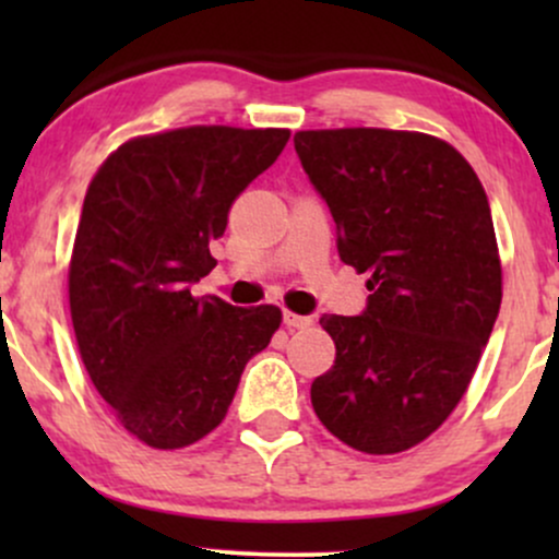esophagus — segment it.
<instances>
[{
    "label": "esophagus",
    "mask_w": 559,
    "mask_h": 559,
    "mask_svg": "<svg viewBox=\"0 0 559 559\" xmlns=\"http://www.w3.org/2000/svg\"><path fill=\"white\" fill-rule=\"evenodd\" d=\"M284 325L286 329H310L312 318L297 316V312H284Z\"/></svg>",
    "instance_id": "obj_1"
}]
</instances>
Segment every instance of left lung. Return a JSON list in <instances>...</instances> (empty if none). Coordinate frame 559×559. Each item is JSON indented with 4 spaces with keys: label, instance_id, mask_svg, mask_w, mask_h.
<instances>
[{
    "label": "left lung",
    "instance_id": "8db88e82",
    "mask_svg": "<svg viewBox=\"0 0 559 559\" xmlns=\"http://www.w3.org/2000/svg\"><path fill=\"white\" fill-rule=\"evenodd\" d=\"M329 204L338 258L368 273L362 316H323L336 344L312 381L316 415L365 454H396L471 386L502 305V262L476 170L444 139L389 128L297 131Z\"/></svg>",
    "mask_w": 559,
    "mask_h": 559
}]
</instances>
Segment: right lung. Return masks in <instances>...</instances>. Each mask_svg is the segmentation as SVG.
<instances>
[{
	"mask_svg": "<svg viewBox=\"0 0 559 559\" xmlns=\"http://www.w3.org/2000/svg\"><path fill=\"white\" fill-rule=\"evenodd\" d=\"M288 128L189 126L120 144L83 199L68 267L81 360L128 433L183 449L226 418L275 305L194 297L228 210L278 159Z\"/></svg>",
	"mask_w": 559,
	"mask_h": 559,
	"instance_id": "right-lung-1",
	"label": "right lung"
}]
</instances>
